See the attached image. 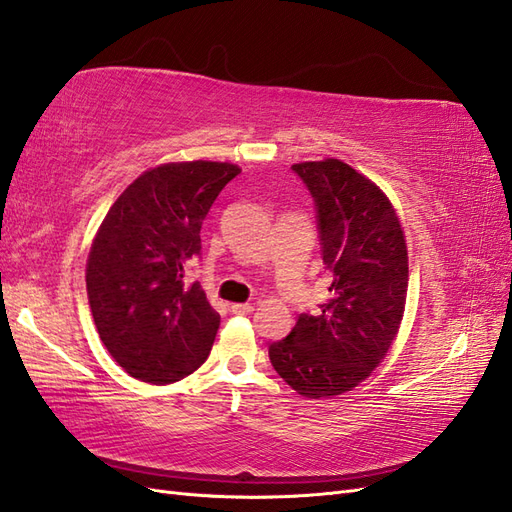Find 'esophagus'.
I'll list each match as a JSON object with an SVG mask.
<instances>
[{
  "label": "esophagus",
  "mask_w": 512,
  "mask_h": 512,
  "mask_svg": "<svg viewBox=\"0 0 512 512\" xmlns=\"http://www.w3.org/2000/svg\"><path fill=\"white\" fill-rule=\"evenodd\" d=\"M231 311L235 313V316H248V313H253V305L235 303V305H231Z\"/></svg>",
  "instance_id": "34e87169"
}]
</instances>
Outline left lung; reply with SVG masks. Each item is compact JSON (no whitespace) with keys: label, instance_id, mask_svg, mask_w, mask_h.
Wrapping results in <instances>:
<instances>
[{"label":"left lung","instance_id":"1","mask_svg":"<svg viewBox=\"0 0 512 512\" xmlns=\"http://www.w3.org/2000/svg\"><path fill=\"white\" fill-rule=\"evenodd\" d=\"M316 205L329 300L300 313L268 348L272 368L305 398L339 396L365 381L398 335L409 257L396 209L383 190L339 162L292 166Z\"/></svg>","mask_w":512,"mask_h":512}]
</instances>
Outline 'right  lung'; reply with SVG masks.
<instances>
[{"label":"right lung","mask_w":512,"mask_h":512,"mask_svg":"<svg viewBox=\"0 0 512 512\" xmlns=\"http://www.w3.org/2000/svg\"><path fill=\"white\" fill-rule=\"evenodd\" d=\"M240 168L175 162L142 173L114 201L88 255V305L103 346L138 381L168 385L207 359L220 324L186 266L201 225Z\"/></svg>","instance_id":"add662e5"}]
</instances>
